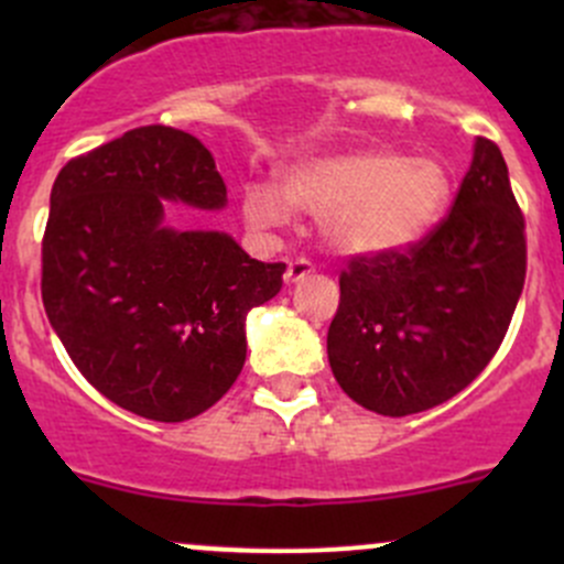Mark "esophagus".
Wrapping results in <instances>:
<instances>
[{"label": "esophagus", "instance_id": "34e87169", "mask_svg": "<svg viewBox=\"0 0 564 564\" xmlns=\"http://www.w3.org/2000/svg\"><path fill=\"white\" fill-rule=\"evenodd\" d=\"M311 272H314V264H311L308 259H294V261H289V267H286V283H300L303 281V278H308Z\"/></svg>", "mask_w": 564, "mask_h": 564}]
</instances>
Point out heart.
Masks as SVG:
<instances>
[{"instance_id":"b5f03b06","label":"heart","mask_w":564,"mask_h":564,"mask_svg":"<svg viewBox=\"0 0 564 564\" xmlns=\"http://www.w3.org/2000/svg\"><path fill=\"white\" fill-rule=\"evenodd\" d=\"M451 174L429 155L403 158L384 147L300 161L281 193L250 182L242 213L253 229L286 224L289 208L318 215L324 240L346 256H388L423 240L445 213Z\"/></svg>"}]
</instances>
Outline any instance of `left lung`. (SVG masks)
<instances>
[{"label": "left lung", "instance_id": "left-lung-1", "mask_svg": "<svg viewBox=\"0 0 564 564\" xmlns=\"http://www.w3.org/2000/svg\"><path fill=\"white\" fill-rule=\"evenodd\" d=\"M527 278L524 215L499 147L475 141L451 213L412 248L355 256L327 333L335 382L388 417L453 398L491 362Z\"/></svg>", "mask_w": 564, "mask_h": 564}]
</instances>
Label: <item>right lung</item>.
I'll list each match as a JSON object with an SVG mask.
<instances>
[{"label": "right lung", "mask_w": 564, "mask_h": 564, "mask_svg": "<svg viewBox=\"0 0 564 564\" xmlns=\"http://www.w3.org/2000/svg\"><path fill=\"white\" fill-rule=\"evenodd\" d=\"M163 202L224 209L226 185L196 135L128 130L67 161L43 235L45 314L95 390L139 417L207 412L246 366V316L286 264L256 261L224 231H176Z\"/></svg>", "instance_id": "add662e5"}]
</instances>
